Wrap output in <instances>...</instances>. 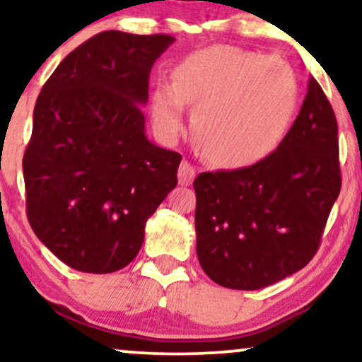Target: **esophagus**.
Here are the masks:
<instances>
[{"instance_id":"esophagus-1","label":"esophagus","mask_w":362,"mask_h":362,"mask_svg":"<svg viewBox=\"0 0 362 362\" xmlns=\"http://www.w3.org/2000/svg\"><path fill=\"white\" fill-rule=\"evenodd\" d=\"M195 173V168L190 162H182L180 167H178V182H180V185H190L194 182Z\"/></svg>"}]
</instances>
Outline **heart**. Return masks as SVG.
I'll return each mask as SVG.
<instances>
[{"instance_id":"1","label":"heart","mask_w":362,"mask_h":362,"mask_svg":"<svg viewBox=\"0 0 362 362\" xmlns=\"http://www.w3.org/2000/svg\"><path fill=\"white\" fill-rule=\"evenodd\" d=\"M184 100L195 105L192 131L202 153L215 165L242 168L264 160L285 139L298 84L279 57L216 45L178 62L173 84L153 88V122L163 136L180 132Z\"/></svg>"}]
</instances>
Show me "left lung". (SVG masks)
<instances>
[{
	"mask_svg": "<svg viewBox=\"0 0 362 362\" xmlns=\"http://www.w3.org/2000/svg\"><path fill=\"white\" fill-rule=\"evenodd\" d=\"M194 189L197 257L220 286L259 290L305 268L341 190L338 122L315 77L276 151Z\"/></svg>",
	"mask_w": 362,
	"mask_h": 362,
	"instance_id": "left-lung-1",
	"label": "left lung"
}]
</instances>
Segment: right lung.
Here are the masks:
<instances>
[{
	"instance_id": "right-lung-1",
	"label": "right lung",
	"mask_w": 362,
	"mask_h": 362,
	"mask_svg": "<svg viewBox=\"0 0 362 362\" xmlns=\"http://www.w3.org/2000/svg\"><path fill=\"white\" fill-rule=\"evenodd\" d=\"M168 35L99 33L37 95L23 157L26 215L67 267L114 273L137 257L146 221L177 185L182 156L146 137L142 107Z\"/></svg>"
}]
</instances>
